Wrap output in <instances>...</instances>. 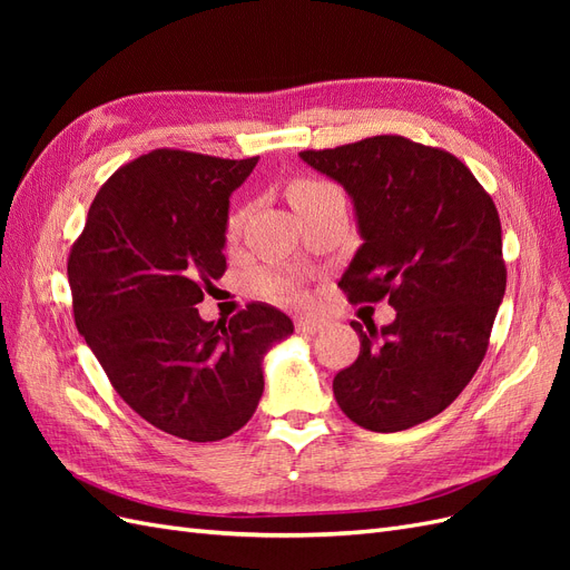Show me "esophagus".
Here are the masks:
<instances>
[{
	"label": "esophagus",
	"mask_w": 570,
	"mask_h": 570,
	"mask_svg": "<svg viewBox=\"0 0 570 570\" xmlns=\"http://www.w3.org/2000/svg\"><path fill=\"white\" fill-rule=\"evenodd\" d=\"M295 327H297L299 335L312 337V335H316V333L323 331V323L316 321V318H297V321H295Z\"/></svg>",
	"instance_id": "esophagus-1"
}]
</instances>
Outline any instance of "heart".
I'll return each instance as SVG.
<instances>
[{
  "instance_id": "obj_1",
  "label": "heart",
  "mask_w": 570,
  "mask_h": 570,
  "mask_svg": "<svg viewBox=\"0 0 570 570\" xmlns=\"http://www.w3.org/2000/svg\"><path fill=\"white\" fill-rule=\"evenodd\" d=\"M337 193V189L318 178H297L287 187V199L289 204L299 209V206L308 204V202H316L325 195ZM247 209H235L228 220H226V239L233 243V239L243 230V223H245ZM258 295L268 302L275 304H302L306 302V289L304 283L297 278L295 273H287V271H268L264 273L262 278H258Z\"/></svg>"
}]
</instances>
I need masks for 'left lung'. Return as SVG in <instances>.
Segmentation results:
<instances>
[{
	"label": "left lung",
	"instance_id": "obj_1",
	"mask_svg": "<svg viewBox=\"0 0 570 570\" xmlns=\"http://www.w3.org/2000/svg\"><path fill=\"white\" fill-rule=\"evenodd\" d=\"M299 157L354 199L364 245L337 287L352 304L396 308L381 331L352 321L361 350L333 381L340 409L373 433L438 416L485 358L507 289L492 197L454 154L402 135Z\"/></svg>",
	"mask_w": 570,
	"mask_h": 570
}]
</instances>
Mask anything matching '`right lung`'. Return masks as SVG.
Masks as SVG:
<instances>
[{"instance_id":"add662e5","label":"right lung","mask_w":570,"mask_h":570,"mask_svg":"<svg viewBox=\"0 0 570 570\" xmlns=\"http://www.w3.org/2000/svg\"><path fill=\"white\" fill-rule=\"evenodd\" d=\"M256 161L142 154L99 187L68 254L73 318L111 387L180 440L216 442L243 428L262 400L264 354L292 333L262 302L218 323L197 308L226 273L228 197Z\"/></svg>"}]
</instances>
